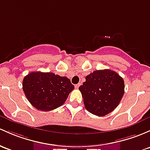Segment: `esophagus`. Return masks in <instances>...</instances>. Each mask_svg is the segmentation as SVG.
Here are the masks:
<instances>
[{"label": "esophagus", "instance_id": "1", "mask_svg": "<svg viewBox=\"0 0 150 150\" xmlns=\"http://www.w3.org/2000/svg\"><path fill=\"white\" fill-rule=\"evenodd\" d=\"M80 86V84L79 83V84H77V85H75V88H79V86Z\"/></svg>", "mask_w": 150, "mask_h": 150}]
</instances>
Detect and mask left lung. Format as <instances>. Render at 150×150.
<instances>
[{"instance_id": "8db88e82", "label": "left lung", "mask_w": 150, "mask_h": 150, "mask_svg": "<svg viewBox=\"0 0 150 150\" xmlns=\"http://www.w3.org/2000/svg\"><path fill=\"white\" fill-rule=\"evenodd\" d=\"M79 90L87 111L103 116L113 111L120 103L124 94V82L113 70H96L86 77V82Z\"/></svg>"}]
</instances>
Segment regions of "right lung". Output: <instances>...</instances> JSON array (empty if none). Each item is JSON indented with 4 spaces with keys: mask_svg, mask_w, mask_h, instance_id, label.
Here are the masks:
<instances>
[{
    "mask_svg": "<svg viewBox=\"0 0 150 150\" xmlns=\"http://www.w3.org/2000/svg\"><path fill=\"white\" fill-rule=\"evenodd\" d=\"M22 86L30 103L43 111L61 106L75 88L66 77L42 72H30L23 78Z\"/></svg>",
    "mask_w": 150,
    "mask_h": 150,
    "instance_id": "1",
    "label": "right lung"
}]
</instances>
